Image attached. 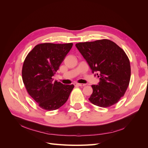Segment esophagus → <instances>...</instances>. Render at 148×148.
Listing matches in <instances>:
<instances>
[{
  "label": "esophagus",
  "instance_id": "esophagus-1",
  "mask_svg": "<svg viewBox=\"0 0 148 148\" xmlns=\"http://www.w3.org/2000/svg\"><path fill=\"white\" fill-rule=\"evenodd\" d=\"M75 85H76V86H84L85 84H80V83H75Z\"/></svg>",
  "mask_w": 148,
  "mask_h": 148
}]
</instances>
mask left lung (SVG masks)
Here are the masks:
<instances>
[{"mask_svg":"<svg viewBox=\"0 0 148 148\" xmlns=\"http://www.w3.org/2000/svg\"><path fill=\"white\" fill-rule=\"evenodd\" d=\"M75 46L92 73L99 77L98 84L91 86L93 91L89 101L101 107L118 102L127 91L131 76L130 60L124 51L109 39L79 42Z\"/></svg>","mask_w":148,"mask_h":148,"instance_id":"1","label":"left lung"}]
</instances>
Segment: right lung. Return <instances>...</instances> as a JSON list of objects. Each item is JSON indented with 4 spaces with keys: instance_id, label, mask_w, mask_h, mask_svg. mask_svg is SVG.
Returning <instances> with one entry per match:
<instances>
[{
    "instance_id": "obj_1",
    "label": "right lung",
    "mask_w": 148,
    "mask_h": 148,
    "mask_svg": "<svg viewBox=\"0 0 148 148\" xmlns=\"http://www.w3.org/2000/svg\"><path fill=\"white\" fill-rule=\"evenodd\" d=\"M72 43L38 44L28 53L22 68V79L29 95L41 108L53 110L68 100L73 84L52 78L72 47Z\"/></svg>"
}]
</instances>
